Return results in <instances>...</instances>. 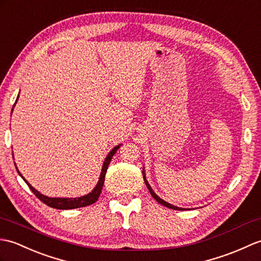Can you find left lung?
<instances>
[{
  "mask_svg": "<svg viewBox=\"0 0 261 261\" xmlns=\"http://www.w3.org/2000/svg\"><path fill=\"white\" fill-rule=\"evenodd\" d=\"M143 177H144V182H145V184H146V187H147V189H148V191H149V193L152 194V196L153 198L159 202V203H161L162 205H164V206H166V207H169V209H173V210H185V209H183V207H178V206H175V205H172V204H170V203H167V202H165L164 200H162L160 196L156 194L154 191L152 190V188H150V185L148 184V182H147V179H146V177H145V172H144V170H143Z\"/></svg>",
  "mask_w": 261,
  "mask_h": 261,
  "instance_id": "obj_1",
  "label": "left lung"
}]
</instances>
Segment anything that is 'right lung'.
Returning <instances> with one entry per match:
<instances>
[{
    "label": "right lung",
    "instance_id": "1",
    "mask_svg": "<svg viewBox=\"0 0 261 261\" xmlns=\"http://www.w3.org/2000/svg\"><path fill=\"white\" fill-rule=\"evenodd\" d=\"M16 101H17V98H16ZM12 111H13V109H12ZM120 145H121V144H119V145H117V146H115L111 150V152H109V154L107 155V158L105 159V162H103V164H102L99 181H98L95 189L92 190L90 193H88L87 195H84V196H80V198H49V196H45V195L41 194L39 192V191L34 189L32 185L29 183L24 177L22 176V174L19 172V170H17V167H16V171L20 174V176L23 179H24V182L28 184V187L30 188V190L34 193V195H36L40 201H42L44 204H47L51 207H55V209H59V210L77 209V207H83V206L94 204L95 202L98 200V198H99V195L101 193V190H102L103 182H105V175H106V172H107V169H108V165H109V163H111L113 156L115 155L116 152H117V149L120 147Z\"/></svg>",
    "mask_w": 261,
    "mask_h": 261
}]
</instances>
